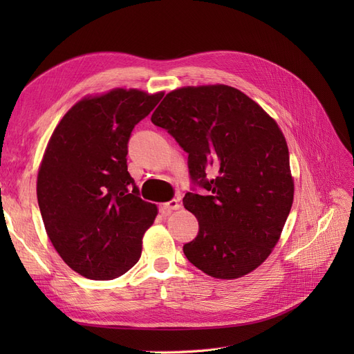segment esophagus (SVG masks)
<instances>
[{
	"label": "esophagus",
	"instance_id": "esophagus-1",
	"mask_svg": "<svg viewBox=\"0 0 354 354\" xmlns=\"http://www.w3.org/2000/svg\"><path fill=\"white\" fill-rule=\"evenodd\" d=\"M180 202L177 199H173L169 201L167 203H162V207H160V211L162 212H171V211H176V209H180Z\"/></svg>",
	"mask_w": 354,
	"mask_h": 354
}]
</instances>
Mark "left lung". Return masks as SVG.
<instances>
[{"instance_id": "left-lung-1", "label": "left lung", "mask_w": 354, "mask_h": 354, "mask_svg": "<svg viewBox=\"0 0 354 354\" xmlns=\"http://www.w3.org/2000/svg\"><path fill=\"white\" fill-rule=\"evenodd\" d=\"M189 153L190 177L209 192H187L199 221L183 246L187 260L216 279H238L261 266L281 239L294 201L285 136L259 103L230 85L169 91L152 113ZM212 172L214 179H207Z\"/></svg>"}]
</instances>
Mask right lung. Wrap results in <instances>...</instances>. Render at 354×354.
I'll return each mask as SVG.
<instances>
[{
    "label": "right lung",
    "instance_id": "obj_1",
    "mask_svg": "<svg viewBox=\"0 0 354 354\" xmlns=\"http://www.w3.org/2000/svg\"><path fill=\"white\" fill-rule=\"evenodd\" d=\"M162 97L137 88L87 95L47 143L37 178L42 221L62 260L88 279L112 281L140 259L158 207L138 196L127 145Z\"/></svg>",
    "mask_w": 354,
    "mask_h": 354
}]
</instances>
